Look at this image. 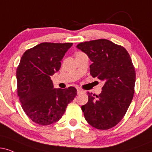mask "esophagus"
<instances>
[{
  "mask_svg": "<svg viewBox=\"0 0 152 152\" xmlns=\"http://www.w3.org/2000/svg\"><path fill=\"white\" fill-rule=\"evenodd\" d=\"M82 92H83V91L81 90V89H79V88H78V89H77V93H78V94H81V93H82Z\"/></svg>",
  "mask_w": 152,
  "mask_h": 152,
  "instance_id": "obj_1",
  "label": "esophagus"
}]
</instances>
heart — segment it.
I'll use <instances>...</instances> for the list:
<instances>
[{"label":"heart","mask_w":152,"mask_h":152,"mask_svg":"<svg viewBox=\"0 0 152 152\" xmlns=\"http://www.w3.org/2000/svg\"><path fill=\"white\" fill-rule=\"evenodd\" d=\"M81 53H82L81 52H77V53H76V55H78V54H81Z\"/></svg>","instance_id":"heart-1"}]
</instances>
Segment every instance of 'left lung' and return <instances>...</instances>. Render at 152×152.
Listing matches in <instances>:
<instances>
[{
  "label": "left lung",
  "instance_id": "1",
  "mask_svg": "<svg viewBox=\"0 0 152 152\" xmlns=\"http://www.w3.org/2000/svg\"><path fill=\"white\" fill-rule=\"evenodd\" d=\"M76 47L92 61L91 75L105 82L96 99L87 93L88 102L81 106L85 119L98 129L112 128L121 121L134 96L136 73L132 58L123 46L106 39L85 41Z\"/></svg>",
  "mask_w": 152,
  "mask_h": 152
}]
</instances>
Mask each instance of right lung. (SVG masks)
I'll list each match as a JSON object with an SVG mask.
<instances>
[{
    "label": "right lung",
    "mask_w": 152,
    "mask_h": 152,
    "mask_svg": "<svg viewBox=\"0 0 152 152\" xmlns=\"http://www.w3.org/2000/svg\"><path fill=\"white\" fill-rule=\"evenodd\" d=\"M72 45L41 43L23 54L16 70L17 93L26 114L38 124L58 121L76 96V88H53L50 79Z\"/></svg>",
    "instance_id": "obj_1"
}]
</instances>
